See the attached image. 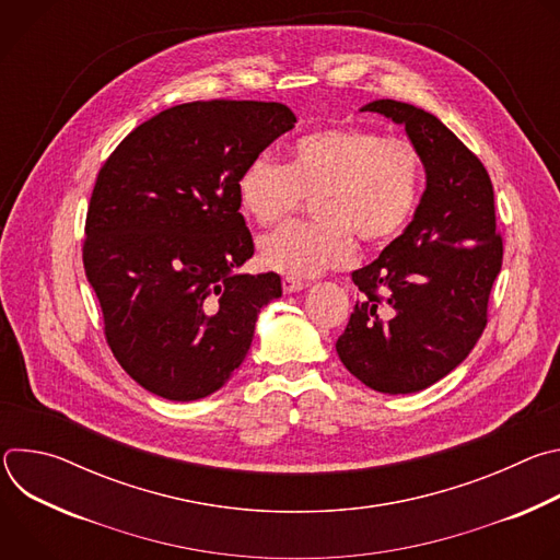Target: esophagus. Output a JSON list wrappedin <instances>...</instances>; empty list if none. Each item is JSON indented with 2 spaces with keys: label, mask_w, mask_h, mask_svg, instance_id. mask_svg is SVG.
Returning <instances> with one entry per match:
<instances>
[{
  "label": "esophagus",
  "mask_w": 560,
  "mask_h": 560,
  "mask_svg": "<svg viewBox=\"0 0 560 560\" xmlns=\"http://www.w3.org/2000/svg\"><path fill=\"white\" fill-rule=\"evenodd\" d=\"M281 285H283V292L285 294H290V292H299V290H303V281L301 279H294V277H283L281 279Z\"/></svg>",
  "instance_id": "34e87169"
}]
</instances>
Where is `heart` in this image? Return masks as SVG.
Here are the masks:
<instances>
[{"mask_svg":"<svg viewBox=\"0 0 560 560\" xmlns=\"http://www.w3.org/2000/svg\"><path fill=\"white\" fill-rule=\"evenodd\" d=\"M238 199L261 225L314 199L312 223H288L259 244L268 270L316 277L352 261L359 236L381 246L412 221L423 192V156L406 139L357 126H330L294 141L290 162L259 154L238 177Z\"/></svg>","mask_w":560,"mask_h":560,"instance_id":"b5f03b06","label":"heart"}]
</instances>
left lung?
Here are the masks:
<instances>
[{
  "label": "left lung",
  "instance_id": "1",
  "mask_svg": "<svg viewBox=\"0 0 560 560\" xmlns=\"http://www.w3.org/2000/svg\"><path fill=\"white\" fill-rule=\"evenodd\" d=\"M361 110L406 126L428 188L406 232L352 272L361 299L337 352L368 387L410 394L450 374L483 335L503 238L486 166L443 121L394 100Z\"/></svg>",
  "mask_w": 560,
  "mask_h": 560
}]
</instances>
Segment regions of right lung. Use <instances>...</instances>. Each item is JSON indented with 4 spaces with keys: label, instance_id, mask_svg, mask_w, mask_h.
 Listing matches in <instances>:
<instances>
[{
    "label": "right lung",
    "instance_id": "right-lung-1",
    "mask_svg": "<svg viewBox=\"0 0 560 560\" xmlns=\"http://www.w3.org/2000/svg\"><path fill=\"white\" fill-rule=\"evenodd\" d=\"M277 102L210 100L137 126L102 166L84 270L119 365L168 401L217 392L244 363L277 272L236 275L255 255L238 177L294 128Z\"/></svg>",
    "mask_w": 560,
    "mask_h": 560
}]
</instances>
